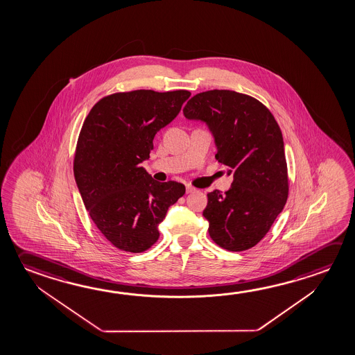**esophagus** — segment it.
Wrapping results in <instances>:
<instances>
[{
  "label": "esophagus",
  "mask_w": 355,
  "mask_h": 355,
  "mask_svg": "<svg viewBox=\"0 0 355 355\" xmlns=\"http://www.w3.org/2000/svg\"><path fill=\"white\" fill-rule=\"evenodd\" d=\"M186 192L187 193L196 192V188H194V187L189 186V184H187V186H186Z\"/></svg>",
  "instance_id": "1"
}]
</instances>
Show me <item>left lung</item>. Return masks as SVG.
<instances>
[{
    "instance_id": "1",
    "label": "left lung",
    "mask_w": 355,
    "mask_h": 355,
    "mask_svg": "<svg viewBox=\"0 0 355 355\" xmlns=\"http://www.w3.org/2000/svg\"><path fill=\"white\" fill-rule=\"evenodd\" d=\"M183 114L208 125L218 148L215 158L234 177L227 192L208 193L203 215L210 238L225 250H248L268 234L288 197L279 123L259 100L233 90L197 94Z\"/></svg>"
}]
</instances>
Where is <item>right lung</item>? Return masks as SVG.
I'll return each mask as SVG.
<instances>
[{
	"label": "right lung",
	"mask_w": 355,
	"mask_h": 355,
	"mask_svg": "<svg viewBox=\"0 0 355 355\" xmlns=\"http://www.w3.org/2000/svg\"><path fill=\"white\" fill-rule=\"evenodd\" d=\"M189 96L188 90L111 94L84 120L74 155L76 184L94 224L120 250L150 249L169 207L186 193L182 183L153 180L141 163Z\"/></svg>",
	"instance_id": "right-lung-1"
}]
</instances>
